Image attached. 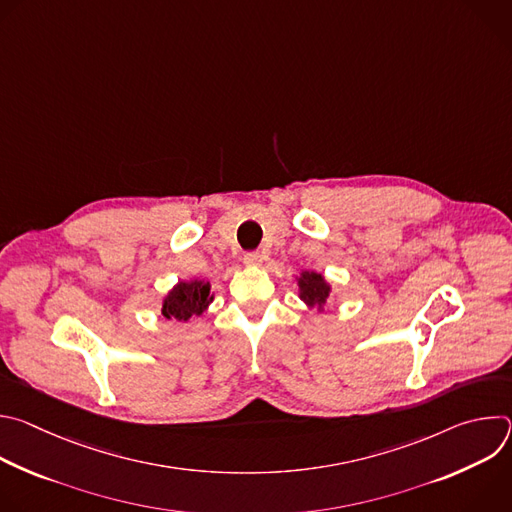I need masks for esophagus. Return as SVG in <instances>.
Listing matches in <instances>:
<instances>
[{
  "label": "esophagus",
  "instance_id": "obj_1",
  "mask_svg": "<svg viewBox=\"0 0 512 512\" xmlns=\"http://www.w3.org/2000/svg\"><path fill=\"white\" fill-rule=\"evenodd\" d=\"M261 261H263V257L259 253H255V251L243 255V263L245 265H261Z\"/></svg>",
  "mask_w": 512,
  "mask_h": 512
}]
</instances>
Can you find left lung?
<instances>
[{"label":"left lung","mask_w":512,"mask_h":512,"mask_svg":"<svg viewBox=\"0 0 512 512\" xmlns=\"http://www.w3.org/2000/svg\"><path fill=\"white\" fill-rule=\"evenodd\" d=\"M298 285H300V298L304 300L306 306L318 308V310L326 306V300L330 296V285L322 273L302 271Z\"/></svg>","instance_id":"left-lung-1"}]
</instances>
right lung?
I'll return each instance as SVG.
<instances>
[{
    "instance_id": "1",
    "label": "right lung",
    "mask_w": 512,
    "mask_h": 512,
    "mask_svg": "<svg viewBox=\"0 0 512 512\" xmlns=\"http://www.w3.org/2000/svg\"><path fill=\"white\" fill-rule=\"evenodd\" d=\"M212 300H214V294L210 291V281H204V279L180 281L168 291V296L164 298L162 316L168 320L188 322L194 316H202Z\"/></svg>"
}]
</instances>
